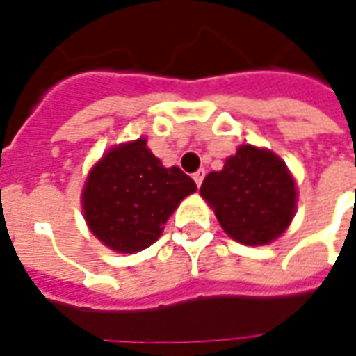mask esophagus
<instances>
[{
  "instance_id": "34e87169",
  "label": "esophagus",
  "mask_w": 356,
  "mask_h": 356,
  "mask_svg": "<svg viewBox=\"0 0 356 356\" xmlns=\"http://www.w3.org/2000/svg\"><path fill=\"white\" fill-rule=\"evenodd\" d=\"M204 177H206V171H204V170H198V171H196V173H194L193 179H194V183H196V186L202 185V181H204Z\"/></svg>"
}]
</instances>
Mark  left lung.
<instances>
[{
  "label": "left lung",
  "instance_id": "1",
  "mask_svg": "<svg viewBox=\"0 0 356 356\" xmlns=\"http://www.w3.org/2000/svg\"><path fill=\"white\" fill-rule=\"evenodd\" d=\"M223 231L240 244L263 246L282 234L296 216L298 191L286 163L270 150L240 145L223 170L200 186Z\"/></svg>",
  "mask_w": 356,
  "mask_h": 356
}]
</instances>
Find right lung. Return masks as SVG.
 <instances>
[{"mask_svg":"<svg viewBox=\"0 0 356 356\" xmlns=\"http://www.w3.org/2000/svg\"><path fill=\"white\" fill-rule=\"evenodd\" d=\"M196 191L186 173L163 168L137 139L110 148L89 171L81 208L89 231L120 254H135L160 238L183 198Z\"/></svg>","mask_w":356,"mask_h":356,"instance_id":"add662e5","label":"right lung"}]
</instances>
